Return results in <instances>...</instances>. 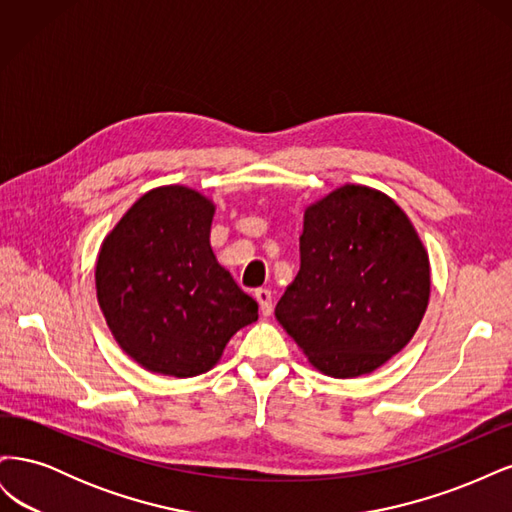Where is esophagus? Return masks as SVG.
<instances>
[{"label":"esophagus","instance_id":"obj_1","mask_svg":"<svg viewBox=\"0 0 512 512\" xmlns=\"http://www.w3.org/2000/svg\"><path fill=\"white\" fill-rule=\"evenodd\" d=\"M254 297H256V301H258V305H260L262 316H271V312H273L271 290H267V288H256V290H254Z\"/></svg>","mask_w":512,"mask_h":512}]
</instances>
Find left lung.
Here are the masks:
<instances>
[{
  "label": "left lung",
  "instance_id": "1",
  "mask_svg": "<svg viewBox=\"0 0 512 512\" xmlns=\"http://www.w3.org/2000/svg\"><path fill=\"white\" fill-rule=\"evenodd\" d=\"M429 292V256L404 209L346 183L305 209L301 269L275 318L320 374L356 378L408 346Z\"/></svg>",
  "mask_w": 512,
  "mask_h": 512
}]
</instances>
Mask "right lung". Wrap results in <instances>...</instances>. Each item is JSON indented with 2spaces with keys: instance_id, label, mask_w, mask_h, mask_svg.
I'll list each match as a JSON object with an SVG mask.
<instances>
[{
  "instance_id": "right-lung-1",
  "label": "right lung",
  "mask_w": 512,
  "mask_h": 512,
  "mask_svg": "<svg viewBox=\"0 0 512 512\" xmlns=\"http://www.w3.org/2000/svg\"><path fill=\"white\" fill-rule=\"evenodd\" d=\"M215 203L188 185L143 194L104 237L96 292L115 342L151 374L213 369L230 337L258 320L211 250Z\"/></svg>"
}]
</instances>
